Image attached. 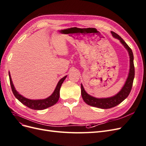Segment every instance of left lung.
Wrapping results in <instances>:
<instances>
[{
  "label": "left lung",
  "instance_id": "obj_1",
  "mask_svg": "<svg viewBox=\"0 0 146 146\" xmlns=\"http://www.w3.org/2000/svg\"><path fill=\"white\" fill-rule=\"evenodd\" d=\"M111 33L112 34V36L114 38H116L120 41L122 44L129 52V55L130 56L129 72L124 85L123 86L122 89L118 93L112 97L107 98H96L95 97L88 94L85 91V89H84L82 84H81V94L84 102L86 104L91 105L92 107H95L102 109L113 108L119 105V104H121L122 101L124 100L130 94L135 77V67L133 63L134 58L131 49L119 35L114 33V32H111Z\"/></svg>",
  "mask_w": 146,
  "mask_h": 146
}]
</instances>
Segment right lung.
I'll return each mask as SVG.
<instances>
[{
  "instance_id": "obj_1",
  "label": "right lung",
  "mask_w": 146,
  "mask_h": 146,
  "mask_svg": "<svg viewBox=\"0 0 146 146\" xmlns=\"http://www.w3.org/2000/svg\"><path fill=\"white\" fill-rule=\"evenodd\" d=\"M8 74H9L10 82L11 87V90H12L13 94H14L15 96V98L19 101H20L22 104H23L25 106H27V107L31 109L36 110H44L46 108L51 107V106L55 105L57 102H58L60 98V88L61 86V85H62V83L66 79V77H67V76H66L60 79L58 83H57V85L55 88L54 92L51 94V96L48 97L47 98L44 99L33 100V99H29L27 98H25V97L21 95L19 92L16 90L11 80V77L10 76V72H8Z\"/></svg>"
}]
</instances>
